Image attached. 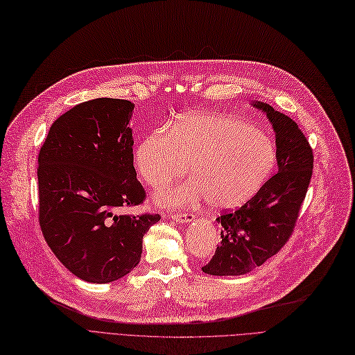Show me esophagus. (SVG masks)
Returning <instances> with one entry per match:
<instances>
[{
    "label": "esophagus",
    "instance_id": "34e87169",
    "mask_svg": "<svg viewBox=\"0 0 355 355\" xmlns=\"http://www.w3.org/2000/svg\"><path fill=\"white\" fill-rule=\"evenodd\" d=\"M173 219L178 224H190V222L194 219V215L190 214H175L173 215Z\"/></svg>",
    "mask_w": 355,
    "mask_h": 355
}]
</instances>
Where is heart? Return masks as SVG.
Instances as JSON below:
<instances>
[{"label":"heart","instance_id":"1","mask_svg":"<svg viewBox=\"0 0 355 355\" xmlns=\"http://www.w3.org/2000/svg\"><path fill=\"white\" fill-rule=\"evenodd\" d=\"M275 161L270 140L244 121L212 112L182 115L144 137L136 149L140 178L159 187L191 171L190 180L156 191L155 202L191 207L211 199L215 209H234L252 199Z\"/></svg>","mask_w":355,"mask_h":355}]
</instances>
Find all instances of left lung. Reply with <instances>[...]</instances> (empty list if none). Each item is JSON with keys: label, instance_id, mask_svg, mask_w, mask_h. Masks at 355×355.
Returning a JSON list of instances; mask_svg holds the SVG:
<instances>
[{"label": "left lung", "instance_id": "obj_1", "mask_svg": "<svg viewBox=\"0 0 355 355\" xmlns=\"http://www.w3.org/2000/svg\"><path fill=\"white\" fill-rule=\"evenodd\" d=\"M252 105L272 124L278 171L245 205L216 219L222 240L202 268L215 277L248 273L281 250L294 230L313 173L311 148L295 121L269 103Z\"/></svg>", "mask_w": 355, "mask_h": 355}]
</instances>
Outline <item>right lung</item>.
Segmentation results:
<instances>
[{"instance_id": "1", "label": "right lung", "mask_w": 355, "mask_h": 355, "mask_svg": "<svg viewBox=\"0 0 355 355\" xmlns=\"http://www.w3.org/2000/svg\"><path fill=\"white\" fill-rule=\"evenodd\" d=\"M133 110L125 99L78 103L57 118L39 150V224L57 259L86 282L133 270L143 235L161 219L116 214L146 198L133 166Z\"/></svg>"}]
</instances>
